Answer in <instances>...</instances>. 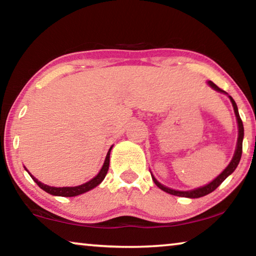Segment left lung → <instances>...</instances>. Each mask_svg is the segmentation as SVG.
<instances>
[{
	"instance_id": "1",
	"label": "left lung",
	"mask_w": 256,
	"mask_h": 256,
	"mask_svg": "<svg viewBox=\"0 0 256 256\" xmlns=\"http://www.w3.org/2000/svg\"><path fill=\"white\" fill-rule=\"evenodd\" d=\"M209 86L212 87L214 90H216L217 92H220V93H226L228 94L226 92H224L223 90H220L218 86H216L215 84L212 82H208ZM228 98H230V100L232 102V106H234V114H236V117H237V122H238V128H239V133H238V141H237V147H236V152H234V158H232L230 164H228L224 171L220 174H218L215 179H214L212 182H209V184L202 186V188H196V190H171L169 188H166L164 185L160 184V182L156 180V179L152 176V180L158 186V188H161L162 190H164V192L169 193V194H172V196H185V198H190V199H196V198H201V196H207V194L212 193V190H215L218 186L222 184V182L226 180V179L230 176V174L234 172L236 170V168L238 166L239 164V161L240 158H242V139H244V125H242V118L239 116V112H238V108H237V104H236V102L234 98H232L230 95H228Z\"/></svg>"
}]
</instances>
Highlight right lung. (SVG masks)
<instances>
[{
    "label": "right lung",
    "mask_w": 256,
    "mask_h": 256,
    "mask_svg": "<svg viewBox=\"0 0 256 256\" xmlns=\"http://www.w3.org/2000/svg\"><path fill=\"white\" fill-rule=\"evenodd\" d=\"M112 146L110 147L108 154H106V156L104 163V166H102V169L100 170V172H98L93 179H90V182H87L82 185L74 186V188H52V186H48L46 184H42V182L38 180L36 177H33L32 174L28 172H28L30 174V176L32 177L33 180L36 182L38 186H39L40 188H42L47 193L52 194V196H79V194H82V193L87 192V190H90L92 188H96V186L98 184H101V182L104 180L106 172H108V169H109L110 150H112Z\"/></svg>",
    "instance_id": "right-lung-1"
}]
</instances>
